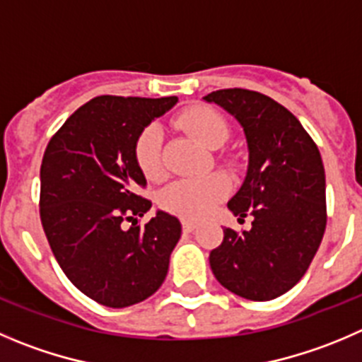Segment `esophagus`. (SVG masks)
Segmentation results:
<instances>
[{"label":"esophagus","mask_w":362,"mask_h":362,"mask_svg":"<svg viewBox=\"0 0 362 362\" xmlns=\"http://www.w3.org/2000/svg\"><path fill=\"white\" fill-rule=\"evenodd\" d=\"M194 229H197V223L192 222V220H183V230H187V233H192Z\"/></svg>","instance_id":"1"}]
</instances>
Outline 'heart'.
Wrapping results in <instances>:
<instances>
[{
    "label": "heart",
    "instance_id": "1",
    "mask_svg": "<svg viewBox=\"0 0 362 362\" xmlns=\"http://www.w3.org/2000/svg\"><path fill=\"white\" fill-rule=\"evenodd\" d=\"M177 126L208 149H218L229 139L226 117L209 106H192L177 117ZM140 172L154 181L163 175V135L158 126H147L133 147ZM230 190L229 179L222 174L195 179H179L160 194L165 211L187 220H201L213 211Z\"/></svg>",
    "mask_w": 362,
    "mask_h": 362
}]
</instances>
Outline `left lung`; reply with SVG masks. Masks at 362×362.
<instances>
[{"instance_id": "obj_1", "label": "left lung", "mask_w": 362, "mask_h": 362, "mask_svg": "<svg viewBox=\"0 0 362 362\" xmlns=\"http://www.w3.org/2000/svg\"><path fill=\"white\" fill-rule=\"evenodd\" d=\"M204 101L222 106L245 132L249 167L227 208L240 222L254 216L249 230L223 229L209 264L216 281L235 295L272 300L304 277L322 243L327 223L322 156L297 117L268 95L223 88Z\"/></svg>"}]
</instances>
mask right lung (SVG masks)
Returning <instances> with one entry per match:
<instances>
[{
    "mask_svg": "<svg viewBox=\"0 0 362 362\" xmlns=\"http://www.w3.org/2000/svg\"><path fill=\"white\" fill-rule=\"evenodd\" d=\"M177 98L99 95L49 140L40 165V220L58 264L81 293L106 308L139 304L163 284L181 238L175 216H139L151 201L135 161L136 139ZM124 221H132L126 230Z\"/></svg>",
    "mask_w": 362,
    "mask_h": 362,
    "instance_id": "1",
    "label": "right lung"
}]
</instances>
